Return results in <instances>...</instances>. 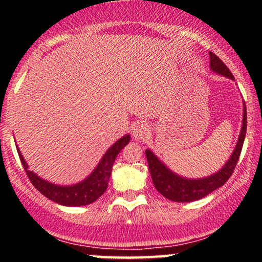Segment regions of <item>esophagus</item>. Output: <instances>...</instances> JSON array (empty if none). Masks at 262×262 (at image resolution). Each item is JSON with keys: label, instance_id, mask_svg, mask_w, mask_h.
Masks as SVG:
<instances>
[{"label": "esophagus", "instance_id": "1", "mask_svg": "<svg viewBox=\"0 0 262 262\" xmlns=\"http://www.w3.org/2000/svg\"><path fill=\"white\" fill-rule=\"evenodd\" d=\"M150 134V128L145 123H138L133 128V137L138 140H144Z\"/></svg>", "mask_w": 262, "mask_h": 262}]
</instances>
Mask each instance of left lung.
<instances>
[{"label": "left lung", "mask_w": 262, "mask_h": 262, "mask_svg": "<svg viewBox=\"0 0 262 262\" xmlns=\"http://www.w3.org/2000/svg\"><path fill=\"white\" fill-rule=\"evenodd\" d=\"M209 61L210 69L214 73L223 75L225 77L234 80L233 74L230 73L227 65L222 61L221 59L215 55L214 53L209 52ZM246 134V107L244 106V114H243V127L240 130L239 140H237L235 149L233 154L227 161V164L222 167L214 175L204 177V179L189 180L183 179V177L173 173L170 169H167L162 162L159 160L156 156L152 154L150 150H146L145 155L148 159L150 175H151L152 183L155 188L167 200L173 201V202H193V201L201 200L206 197L210 192L222 187L225 182L229 180L231 173L235 170V166L239 161L240 152H242L243 144H244Z\"/></svg>", "instance_id": "1"}]
</instances>
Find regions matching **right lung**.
<instances>
[{
  "label": "right lung",
  "instance_id": "add662e5",
  "mask_svg": "<svg viewBox=\"0 0 262 262\" xmlns=\"http://www.w3.org/2000/svg\"><path fill=\"white\" fill-rule=\"evenodd\" d=\"M129 140H130L129 135H125V137L117 140L107 150V152L103 155L100 164L93 170L91 175L87 177L86 180H83L82 182L76 183V185L73 186H58L40 179L34 172L28 170V165H27V162L25 161L18 148L17 151L18 155H19L20 162H22L23 167L26 170L27 176L31 180L33 186L41 194H44L45 197L54 201V202L62 204V206L79 207L95 202L97 198H100L104 193V191L108 187L111 173H112L113 162L116 160L117 155L119 154V151L129 143Z\"/></svg>",
  "mask_w": 262,
  "mask_h": 262
}]
</instances>
